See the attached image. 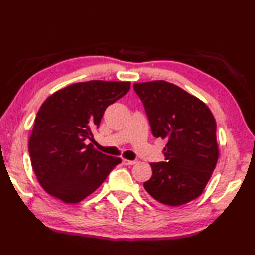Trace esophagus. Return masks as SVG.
I'll return each instance as SVG.
<instances>
[{"instance_id":"obj_1","label":"esophagus","mask_w":255,"mask_h":255,"mask_svg":"<svg viewBox=\"0 0 255 255\" xmlns=\"http://www.w3.org/2000/svg\"><path fill=\"white\" fill-rule=\"evenodd\" d=\"M137 163V160H128V159H123V164L126 165H134Z\"/></svg>"}]
</instances>
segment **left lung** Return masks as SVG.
<instances>
[{
  "label": "left lung",
  "instance_id": "1",
  "mask_svg": "<svg viewBox=\"0 0 255 255\" xmlns=\"http://www.w3.org/2000/svg\"><path fill=\"white\" fill-rule=\"evenodd\" d=\"M154 137L166 140L165 162L150 163L144 187L154 201L178 207L199 197L212 176L220 149L216 122L199 98L163 80L134 83Z\"/></svg>",
  "mask_w": 255,
  "mask_h": 255
}]
</instances>
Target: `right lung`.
Masks as SVG:
<instances>
[{
	"label": "right lung",
	"mask_w": 255,
	"mask_h": 255,
	"mask_svg": "<svg viewBox=\"0 0 255 255\" xmlns=\"http://www.w3.org/2000/svg\"><path fill=\"white\" fill-rule=\"evenodd\" d=\"M131 82L92 80L55 92L42 104L29 137L35 176L48 195L78 203L94 192L121 159L107 156L85 140L93 137L109 105L124 96Z\"/></svg>",
	"instance_id": "obj_1"
}]
</instances>
